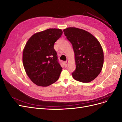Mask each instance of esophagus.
Wrapping results in <instances>:
<instances>
[{
  "label": "esophagus",
  "mask_w": 122,
  "mask_h": 122,
  "mask_svg": "<svg viewBox=\"0 0 122 122\" xmlns=\"http://www.w3.org/2000/svg\"><path fill=\"white\" fill-rule=\"evenodd\" d=\"M68 61H66L65 62V67H67V65H68Z\"/></svg>",
  "instance_id": "obj_1"
}]
</instances>
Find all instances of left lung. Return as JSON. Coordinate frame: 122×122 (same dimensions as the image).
Returning <instances> with one entry per match:
<instances>
[{
    "label": "left lung",
    "instance_id": "obj_1",
    "mask_svg": "<svg viewBox=\"0 0 122 122\" xmlns=\"http://www.w3.org/2000/svg\"><path fill=\"white\" fill-rule=\"evenodd\" d=\"M63 31L74 53L76 68L72 77L82 82L91 81L99 75L103 64V52L99 41L87 31L75 27Z\"/></svg>",
    "mask_w": 122,
    "mask_h": 122
}]
</instances>
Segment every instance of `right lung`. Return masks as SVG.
<instances>
[{
  "mask_svg": "<svg viewBox=\"0 0 122 122\" xmlns=\"http://www.w3.org/2000/svg\"><path fill=\"white\" fill-rule=\"evenodd\" d=\"M63 33L59 29H48L33 34L23 52L25 71L35 84L46 87L56 82L62 68L54 45Z\"/></svg>",
  "mask_w": 122,
  "mask_h": 122,
  "instance_id": "right-lung-1",
  "label": "right lung"
}]
</instances>
